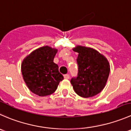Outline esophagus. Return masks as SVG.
<instances>
[{"instance_id":"34e87169","label":"esophagus","mask_w":131,"mask_h":131,"mask_svg":"<svg viewBox=\"0 0 131 131\" xmlns=\"http://www.w3.org/2000/svg\"><path fill=\"white\" fill-rule=\"evenodd\" d=\"M64 78L65 79H69V78H70V76H69V74H65V75H64Z\"/></svg>"}]
</instances>
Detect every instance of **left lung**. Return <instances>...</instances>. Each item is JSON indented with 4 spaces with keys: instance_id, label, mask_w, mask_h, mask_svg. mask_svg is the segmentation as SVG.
Listing matches in <instances>:
<instances>
[{
    "instance_id": "left-lung-1",
    "label": "left lung",
    "mask_w": 131,
    "mask_h": 131,
    "mask_svg": "<svg viewBox=\"0 0 131 131\" xmlns=\"http://www.w3.org/2000/svg\"><path fill=\"white\" fill-rule=\"evenodd\" d=\"M72 50L78 53V74L71 80L74 90L82 97L95 96L106 86L110 71L109 62L92 48L77 45Z\"/></svg>"
}]
</instances>
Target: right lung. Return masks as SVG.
Returning <instances> with one entry per match:
<instances>
[{"label": "right lung", "instance_id": "1", "mask_svg": "<svg viewBox=\"0 0 131 131\" xmlns=\"http://www.w3.org/2000/svg\"><path fill=\"white\" fill-rule=\"evenodd\" d=\"M58 50L45 46L34 50L23 60L22 76L27 87L36 95L44 97L55 92L64 76L53 62Z\"/></svg>", "mask_w": 131, "mask_h": 131}]
</instances>
